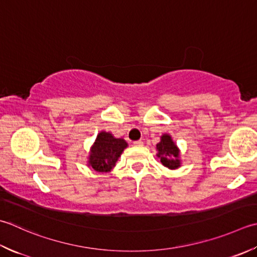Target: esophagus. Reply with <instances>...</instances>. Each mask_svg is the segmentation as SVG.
I'll use <instances>...</instances> for the list:
<instances>
[{"mask_svg":"<svg viewBox=\"0 0 257 257\" xmlns=\"http://www.w3.org/2000/svg\"><path fill=\"white\" fill-rule=\"evenodd\" d=\"M134 146H136V147H143L144 142L143 140H137V142H134Z\"/></svg>","mask_w":257,"mask_h":257,"instance_id":"1","label":"esophagus"}]
</instances>
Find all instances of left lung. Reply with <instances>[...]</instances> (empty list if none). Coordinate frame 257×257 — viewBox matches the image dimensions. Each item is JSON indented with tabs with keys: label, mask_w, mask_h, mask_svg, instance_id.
Returning a JSON list of instances; mask_svg holds the SVG:
<instances>
[{
	"label": "left lung",
	"mask_w": 257,
	"mask_h": 257,
	"mask_svg": "<svg viewBox=\"0 0 257 257\" xmlns=\"http://www.w3.org/2000/svg\"><path fill=\"white\" fill-rule=\"evenodd\" d=\"M157 149V157L160 162L169 169H177L182 166L180 160V150L169 134H164L160 137V142L156 145Z\"/></svg>",
	"instance_id": "8db88e82"
}]
</instances>
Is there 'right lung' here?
<instances>
[{"label": "right lung", "instance_id": "add662e5", "mask_svg": "<svg viewBox=\"0 0 257 257\" xmlns=\"http://www.w3.org/2000/svg\"><path fill=\"white\" fill-rule=\"evenodd\" d=\"M128 144L122 138H115L111 133L100 132L91 146L88 166L98 173H109L118 162Z\"/></svg>", "mask_w": 257, "mask_h": 257}]
</instances>
